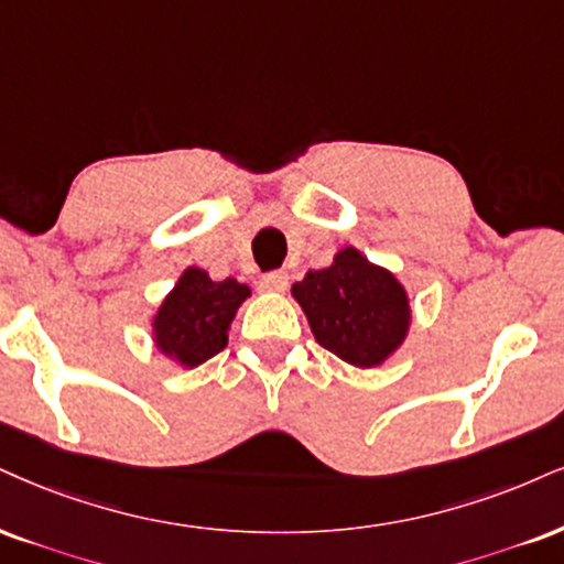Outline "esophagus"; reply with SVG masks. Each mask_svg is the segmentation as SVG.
<instances>
[{
  "mask_svg": "<svg viewBox=\"0 0 564 564\" xmlns=\"http://www.w3.org/2000/svg\"><path fill=\"white\" fill-rule=\"evenodd\" d=\"M263 293H284L288 290V274L284 271H271V274L261 276Z\"/></svg>",
  "mask_w": 564,
  "mask_h": 564,
  "instance_id": "34e87169",
  "label": "esophagus"
}]
</instances>
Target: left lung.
<instances>
[{
    "label": "left lung",
    "instance_id": "8db88e82",
    "mask_svg": "<svg viewBox=\"0 0 564 564\" xmlns=\"http://www.w3.org/2000/svg\"><path fill=\"white\" fill-rule=\"evenodd\" d=\"M290 293L316 343L356 368L384 366L413 324L405 284L352 246L337 250L329 267L305 271Z\"/></svg>",
    "mask_w": 564,
    "mask_h": 564
}]
</instances>
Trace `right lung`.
<instances>
[{
    "label": "right lung",
    "mask_w": 564,
    "mask_h": 564,
    "mask_svg": "<svg viewBox=\"0 0 564 564\" xmlns=\"http://www.w3.org/2000/svg\"><path fill=\"white\" fill-rule=\"evenodd\" d=\"M250 297L235 276L214 282L208 271L187 267L151 318V343L183 368L206 364L227 347L229 326Z\"/></svg>",
    "instance_id": "1"
}]
</instances>
